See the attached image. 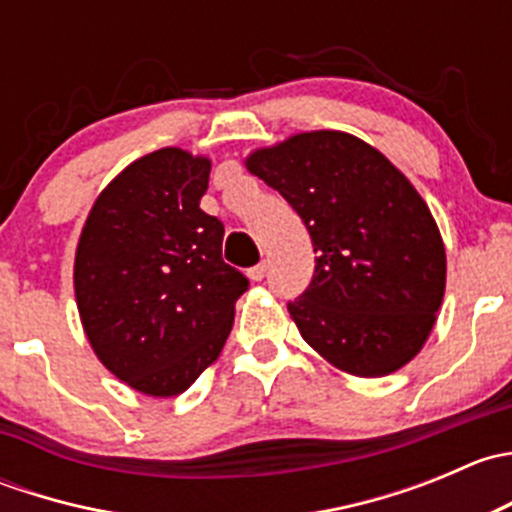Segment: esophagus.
I'll return each instance as SVG.
<instances>
[{"label": "esophagus", "instance_id": "esophagus-1", "mask_svg": "<svg viewBox=\"0 0 512 512\" xmlns=\"http://www.w3.org/2000/svg\"><path fill=\"white\" fill-rule=\"evenodd\" d=\"M265 275H267V262H257L255 267H250V270H247V277H250L252 282H262L265 280Z\"/></svg>", "mask_w": 512, "mask_h": 512}]
</instances>
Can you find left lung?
<instances>
[{"label":"left lung","mask_w":512,"mask_h":512,"mask_svg":"<svg viewBox=\"0 0 512 512\" xmlns=\"http://www.w3.org/2000/svg\"><path fill=\"white\" fill-rule=\"evenodd\" d=\"M245 165L312 237L314 277L287 304L304 342L366 379L409 364L446 292L441 232L409 178L342 131L297 133L250 153Z\"/></svg>","instance_id":"1"}]
</instances>
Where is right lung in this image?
Here are the masks:
<instances>
[{"instance_id":"add662e5","label":"right lung","mask_w":512,"mask_h":512,"mask_svg":"<svg viewBox=\"0 0 512 512\" xmlns=\"http://www.w3.org/2000/svg\"><path fill=\"white\" fill-rule=\"evenodd\" d=\"M210 160L160 148L96 198L74 262L81 324L101 364L148 396H178L218 359L247 277L200 210Z\"/></svg>"}]
</instances>
